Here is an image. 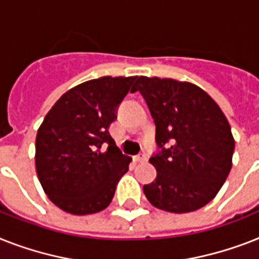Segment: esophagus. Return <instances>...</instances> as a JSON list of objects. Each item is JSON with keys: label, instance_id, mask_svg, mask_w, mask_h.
<instances>
[{"label": "esophagus", "instance_id": "esophagus-1", "mask_svg": "<svg viewBox=\"0 0 259 259\" xmlns=\"http://www.w3.org/2000/svg\"><path fill=\"white\" fill-rule=\"evenodd\" d=\"M133 161L134 162H145V161H146V155L142 154V153H141V154L134 155Z\"/></svg>", "mask_w": 259, "mask_h": 259}]
</instances>
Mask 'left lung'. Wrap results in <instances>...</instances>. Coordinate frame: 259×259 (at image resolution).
<instances>
[{"label":"left lung","mask_w":259,"mask_h":259,"mask_svg":"<svg viewBox=\"0 0 259 259\" xmlns=\"http://www.w3.org/2000/svg\"><path fill=\"white\" fill-rule=\"evenodd\" d=\"M155 123L157 177L144 186L149 202L170 213L194 211L211 201L232 169L234 138L228 119L205 90L190 82L138 77Z\"/></svg>","instance_id":"1"}]
</instances>
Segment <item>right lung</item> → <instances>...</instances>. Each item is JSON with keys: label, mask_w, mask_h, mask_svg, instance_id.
Instances as JSON below:
<instances>
[{"label": "right lung", "mask_w": 259, "mask_h": 259, "mask_svg": "<svg viewBox=\"0 0 259 259\" xmlns=\"http://www.w3.org/2000/svg\"><path fill=\"white\" fill-rule=\"evenodd\" d=\"M136 78L106 75L79 83L61 96L39 126L37 176L50 201L66 213L106 209L129 170L132 158L121 153L108 129Z\"/></svg>", "instance_id": "1"}]
</instances>
